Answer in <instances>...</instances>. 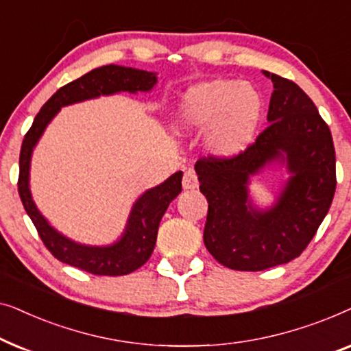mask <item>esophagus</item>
I'll return each mask as SVG.
<instances>
[{
	"mask_svg": "<svg viewBox=\"0 0 351 351\" xmlns=\"http://www.w3.org/2000/svg\"><path fill=\"white\" fill-rule=\"evenodd\" d=\"M182 185H184L185 190H195L198 189V176H196L195 171L189 169L184 174V180H182Z\"/></svg>",
	"mask_w": 351,
	"mask_h": 351,
	"instance_id": "1",
	"label": "esophagus"
}]
</instances>
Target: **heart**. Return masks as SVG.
I'll use <instances>...</instances> for the list:
<instances>
[{
  "mask_svg": "<svg viewBox=\"0 0 351 351\" xmlns=\"http://www.w3.org/2000/svg\"><path fill=\"white\" fill-rule=\"evenodd\" d=\"M261 114L262 99L256 89L215 80L186 90L177 110V124L184 131H204L209 155L232 158L252 141Z\"/></svg>",
  "mask_w": 351,
  "mask_h": 351,
  "instance_id": "1",
  "label": "heart"
}]
</instances>
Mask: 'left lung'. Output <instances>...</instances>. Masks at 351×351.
<instances>
[{"mask_svg":"<svg viewBox=\"0 0 351 351\" xmlns=\"http://www.w3.org/2000/svg\"><path fill=\"white\" fill-rule=\"evenodd\" d=\"M271 78L268 126L232 158L196 161L199 190L208 199L204 244L222 265L262 271L299 257L313 239L335 193V150L329 126L294 81ZM271 162L286 164L290 180L276 204L258 210L248 179Z\"/></svg>","mask_w":351,"mask_h":351,"instance_id":"8db88e82","label":"left lung"}]
</instances>
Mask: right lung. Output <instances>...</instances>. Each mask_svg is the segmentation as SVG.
Masks as SVG:
<instances>
[{
    "instance_id": "1",
    "label": "right lung",
    "mask_w": 351,
    "mask_h": 351,
    "mask_svg": "<svg viewBox=\"0 0 351 351\" xmlns=\"http://www.w3.org/2000/svg\"><path fill=\"white\" fill-rule=\"evenodd\" d=\"M156 73L131 66L105 65L60 88L43 105L22 142L19 158V195L41 241L57 261L99 276H121L136 271L150 258L158 227L167 206L182 191V171L147 190L132 206L121 238L110 246H86L57 232L38 210L30 193V161L33 148L47 124L65 105L118 93H148L156 84Z\"/></svg>"
}]
</instances>
